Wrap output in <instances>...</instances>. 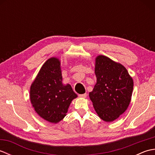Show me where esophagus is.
I'll use <instances>...</instances> for the list:
<instances>
[{
	"mask_svg": "<svg viewBox=\"0 0 155 155\" xmlns=\"http://www.w3.org/2000/svg\"><path fill=\"white\" fill-rule=\"evenodd\" d=\"M79 97H80V98H86V97H87V94L84 93V94H79Z\"/></svg>",
	"mask_w": 155,
	"mask_h": 155,
	"instance_id": "obj_1",
	"label": "esophagus"
}]
</instances>
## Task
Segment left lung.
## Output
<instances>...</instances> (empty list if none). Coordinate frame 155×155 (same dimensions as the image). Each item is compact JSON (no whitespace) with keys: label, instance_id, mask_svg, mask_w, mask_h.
<instances>
[{"label":"left lung","instance_id":"8db88e82","mask_svg":"<svg viewBox=\"0 0 155 155\" xmlns=\"http://www.w3.org/2000/svg\"><path fill=\"white\" fill-rule=\"evenodd\" d=\"M97 83L89 93L94 108L102 120L112 122L123 114L129 105L133 80L123 64L104 55L95 58Z\"/></svg>","mask_w":155,"mask_h":155}]
</instances>
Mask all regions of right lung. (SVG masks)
Masks as SVG:
<instances>
[{"mask_svg": "<svg viewBox=\"0 0 155 155\" xmlns=\"http://www.w3.org/2000/svg\"><path fill=\"white\" fill-rule=\"evenodd\" d=\"M77 97L70 84L62 83L60 59L48 58L31 85V103L36 113L49 123H58Z\"/></svg>", "mask_w": 155, "mask_h": 155, "instance_id": "obj_1", "label": "right lung"}]
</instances>
